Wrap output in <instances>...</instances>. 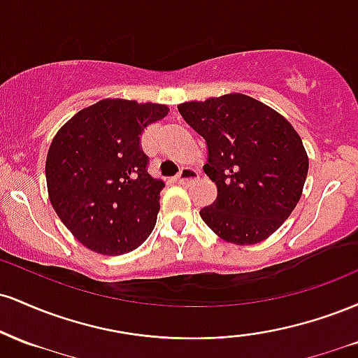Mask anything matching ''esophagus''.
I'll use <instances>...</instances> for the list:
<instances>
[{
  "instance_id": "esophagus-1",
  "label": "esophagus",
  "mask_w": 358,
  "mask_h": 358,
  "mask_svg": "<svg viewBox=\"0 0 358 358\" xmlns=\"http://www.w3.org/2000/svg\"><path fill=\"white\" fill-rule=\"evenodd\" d=\"M196 178H199V171L193 170V168H190V166L182 168L178 176H176L178 183H188V182H192V180H196Z\"/></svg>"
}]
</instances>
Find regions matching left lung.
<instances>
[{"mask_svg":"<svg viewBox=\"0 0 358 358\" xmlns=\"http://www.w3.org/2000/svg\"><path fill=\"white\" fill-rule=\"evenodd\" d=\"M207 143L203 171L217 185L215 202L200 210L220 239L257 244L282 225L301 199L308 155L286 117L245 94L178 106Z\"/></svg>","mask_w":358,"mask_h":358,"instance_id":"obj_1","label":"left lung"}]
</instances>
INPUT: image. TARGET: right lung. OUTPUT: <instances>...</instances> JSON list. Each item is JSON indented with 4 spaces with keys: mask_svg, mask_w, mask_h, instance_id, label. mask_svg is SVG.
<instances>
[{
    "mask_svg": "<svg viewBox=\"0 0 358 358\" xmlns=\"http://www.w3.org/2000/svg\"><path fill=\"white\" fill-rule=\"evenodd\" d=\"M165 104L102 99L60 127L45 163L52 207L82 245L119 256L148 239L165 183L148 173L141 133Z\"/></svg>",
    "mask_w": 358,
    "mask_h": 358,
    "instance_id": "add662e5",
    "label": "right lung"
}]
</instances>
